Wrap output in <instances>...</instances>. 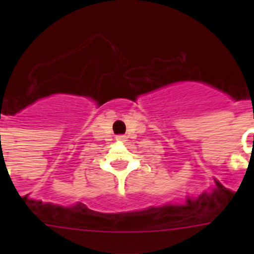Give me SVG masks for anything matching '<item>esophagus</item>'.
I'll use <instances>...</instances> for the list:
<instances>
[{
  "label": "esophagus",
  "mask_w": 254,
  "mask_h": 254,
  "mask_svg": "<svg viewBox=\"0 0 254 254\" xmlns=\"http://www.w3.org/2000/svg\"><path fill=\"white\" fill-rule=\"evenodd\" d=\"M117 141H126V136H123V134H120V136H117Z\"/></svg>",
  "instance_id": "obj_1"
}]
</instances>
